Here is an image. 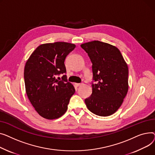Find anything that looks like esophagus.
Wrapping results in <instances>:
<instances>
[{
    "mask_svg": "<svg viewBox=\"0 0 155 155\" xmlns=\"http://www.w3.org/2000/svg\"><path fill=\"white\" fill-rule=\"evenodd\" d=\"M76 86L79 87V86H81L82 85V84H81V83H76Z\"/></svg>",
    "mask_w": 155,
    "mask_h": 155,
    "instance_id": "1",
    "label": "esophagus"
}]
</instances>
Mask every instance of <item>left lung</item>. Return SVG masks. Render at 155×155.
Listing matches in <instances>:
<instances>
[{"mask_svg":"<svg viewBox=\"0 0 155 155\" xmlns=\"http://www.w3.org/2000/svg\"><path fill=\"white\" fill-rule=\"evenodd\" d=\"M93 63L91 96L85 99L88 110L100 116L114 114L128 91V67L120 51L113 45L94 41L81 45Z\"/></svg>","mask_w":155,"mask_h":155,"instance_id":"8db88e82","label":"left lung"}]
</instances>
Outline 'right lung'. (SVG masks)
Masks as SVG:
<instances>
[{"label":"right lung","instance_id":"right-lung-1","mask_svg":"<svg viewBox=\"0 0 155 155\" xmlns=\"http://www.w3.org/2000/svg\"><path fill=\"white\" fill-rule=\"evenodd\" d=\"M76 48L65 42L43 44L36 48L24 68L26 94L35 110L47 120H55L64 114L75 89L64 75V61Z\"/></svg>","mask_w":155,"mask_h":155}]
</instances>
